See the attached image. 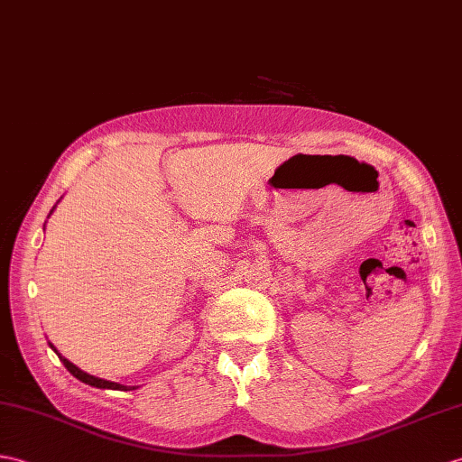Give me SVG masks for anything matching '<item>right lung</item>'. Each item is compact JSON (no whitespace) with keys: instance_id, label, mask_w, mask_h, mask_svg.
<instances>
[{"instance_id":"right-lung-1","label":"right lung","mask_w":462,"mask_h":462,"mask_svg":"<svg viewBox=\"0 0 462 462\" xmlns=\"http://www.w3.org/2000/svg\"><path fill=\"white\" fill-rule=\"evenodd\" d=\"M57 207V205H55ZM55 207H52V210H55ZM52 210L49 212V217L52 214ZM49 346L57 352V356L60 358V362L64 364V368H67L74 378H79L80 382L88 383V385H94V388H100V390H132L127 388V385H122V383H116V382H110V380H102V378H96V376H90V374H86L84 370H80L79 366H74V364L70 360H67L62 356V354L57 350V346L52 345V342H49Z\"/></svg>"}]
</instances>
